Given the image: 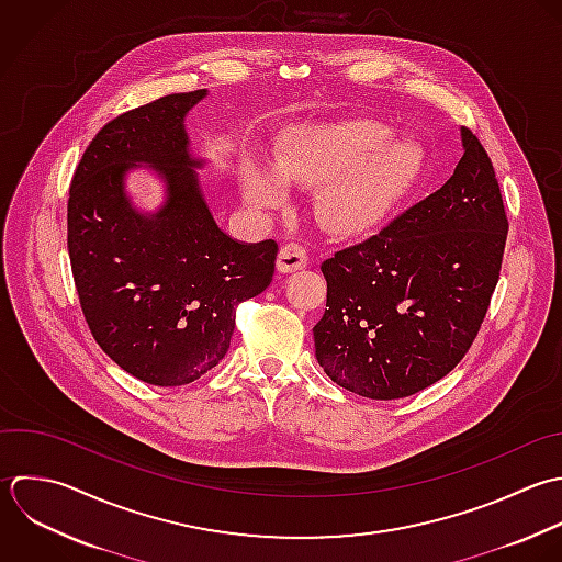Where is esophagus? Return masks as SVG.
Masks as SVG:
<instances>
[{
	"label": "esophagus",
	"mask_w": 562,
	"mask_h": 562,
	"mask_svg": "<svg viewBox=\"0 0 562 562\" xmlns=\"http://www.w3.org/2000/svg\"><path fill=\"white\" fill-rule=\"evenodd\" d=\"M306 260H308L306 249L300 247V245H295V243H289V245H284V247L280 249L278 260H276V267H278L280 273H293V271L304 269V267H306Z\"/></svg>",
	"instance_id": "esophagus-1"
}]
</instances>
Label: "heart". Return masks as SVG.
Returning a JSON list of instances; mask_svg holds the SVG:
<instances>
[{
	"label": "heart",
	"mask_w": 562,
	"mask_h": 562,
	"mask_svg": "<svg viewBox=\"0 0 562 562\" xmlns=\"http://www.w3.org/2000/svg\"><path fill=\"white\" fill-rule=\"evenodd\" d=\"M370 117L295 131L271 155L269 168L247 164L240 190L254 210H273L286 186H317L315 218L339 238H361L390 223L416 186L423 150L414 139Z\"/></svg>",
	"instance_id": "b5f03b06"
}]
</instances>
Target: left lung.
Segmentation results:
<instances>
[{"label": "left lung", "mask_w": 562, "mask_h": 562, "mask_svg": "<svg viewBox=\"0 0 562 562\" xmlns=\"http://www.w3.org/2000/svg\"><path fill=\"white\" fill-rule=\"evenodd\" d=\"M460 133L464 155L440 190L322 265L328 295L315 357L348 392L412 396L447 376L480 333L508 218L488 153Z\"/></svg>", "instance_id": "obj_1"}]
</instances>
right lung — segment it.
Returning <instances> with one entry per match:
<instances>
[{"label":"right lung","mask_w":562,"mask_h":562,"mask_svg":"<svg viewBox=\"0 0 562 562\" xmlns=\"http://www.w3.org/2000/svg\"><path fill=\"white\" fill-rule=\"evenodd\" d=\"M205 89L170 93L106 122L74 172L67 249L95 344L135 379L177 387L225 357L240 302L273 278L276 240L238 243L214 221L186 133ZM146 165L164 181L157 213H139L123 179Z\"/></svg>","instance_id":"obj_1"}]
</instances>
